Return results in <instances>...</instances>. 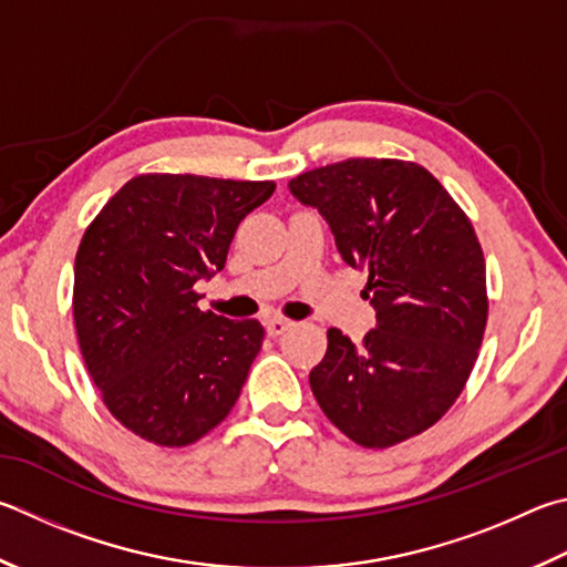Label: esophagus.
I'll return each instance as SVG.
<instances>
[{
	"label": "esophagus",
	"mask_w": 567,
	"mask_h": 567,
	"mask_svg": "<svg viewBox=\"0 0 567 567\" xmlns=\"http://www.w3.org/2000/svg\"><path fill=\"white\" fill-rule=\"evenodd\" d=\"M292 327H295L292 319H282V317H270L265 322V329H267V334H270V337H280L285 332H290Z\"/></svg>",
	"instance_id": "esophagus-1"
}]
</instances>
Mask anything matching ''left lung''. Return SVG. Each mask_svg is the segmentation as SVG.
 <instances>
[{
	"label": "left lung",
	"mask_w": 567,
	"mask_h": 567,
	"mask_svg": "<svg viewBox=\"0 0 567 567\" xmlns=\"http://www.w3.org/2000/svg\"><path fill=\"white\" fill-rule=\"evenodd\" d=\"M367 272L377 327L354 344L327 332L310 386L327 419L364 449L401 444L454 406L488 319L486 260L468 215L411 161L349 158L290 181Z\"/></svg>",
	"instance_id": "1"
}]
</instances>
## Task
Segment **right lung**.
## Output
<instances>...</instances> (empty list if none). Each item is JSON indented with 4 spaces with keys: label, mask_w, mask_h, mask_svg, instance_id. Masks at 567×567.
I'll use <instances>...</instances> for the list:
<instances>
[{
    "label": "right lung",
    "mask_w": 567,
    "mask_h": 567,
    "mask_svg": "<svg viewBox=\"0 0 567 567\" xmlns=\"http://www.w3.org/2000/svg\"><path fill=\"white\" fill-rule=\"evenodd\" d=\"M272 181L143 173L101 208L74 262V324L113 419L181 449L230 414L265 329L200 310L195 282L225 267L233 235Z\"/></svg>",
    "instance_id": "1"
}]
</instances>
